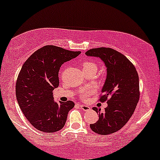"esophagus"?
<instances>
[{
	"label": "esophagus",
	"instance_id": "1",
	"mask_svg": "<svg viewBox=\"0 0 160 160\" xmlns=\"http://www.w3.org/2000/svg\"><path fill=\"white\" fill-rule=\"evenodd\" d=\"M79 106H80V108H81V109H83V111H89V110H90V107L88 106H86V105H83V104H80Z\"/></svg>",
	"mask_w": 160,
	"mask_h": 160
}]
</instances>
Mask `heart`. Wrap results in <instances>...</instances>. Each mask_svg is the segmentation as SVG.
Instances as JSON below:
<instances>
[{
    "instance_id": "1",
    "label": "heart",
    "mask_w": 160,
    "mask_h": 160,
    "mask_svg": "<svg viewBox=\"0 0 160 160\" xmlns=\"http://www.w3.org/2000/svg\"><path fill=\"white\" fill-rule=\"evenodd\" d=\"M82 68H83V71H91V70H94L96 71L97 70V65L95 64L92 61H84L82 63ZM94 92V90L92 88H89L86 89L85 92L83 93V97L84 99H87V97H89V96H90L91 94H92Z\"/></svg>"
}]
</instances>
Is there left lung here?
I'll list each match as a JSON object with an SVG mask.
<instances>
[{"instance_id": "obj_1", "label": "left lung", "mask_w": 160, "mask_h": 160, "mask_svg": "<svg viewBox=\"0 0 160 160\" xmlns=\"http://www.w3.org/2000/svg\"><path fill=\"white\" fill-rule=\"evenodd\" d=\"M87 56L98 57L105 63L107 76L99 101H107L105 112L94 107L99 120L90 124L96 134H110L119 131L132 116L140 98L139 77L134 64L124 54L110 48H92Z\"/></svg>"}]
</instances>
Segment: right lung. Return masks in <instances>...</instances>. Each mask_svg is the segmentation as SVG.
<instances>
[{
    "label": "right lung",
    "instance_id": "1",
    "mask_svg": "<svg viewBox=\"0 0 160 160\" xmlns=\"http://www.w3.org/2000/svg\"><path fill=\"white\" fill-rule=\"evenodd\" d=\"M80 53L45 45L32 54L21 68L16 83L17 102L26 119L38 131L53 133L64 128L74 102H56L52 92L59 86L61 65Z\"/></svg>",
    "mask_w": 160,
    "mask_h": 160
}]
</instances>
